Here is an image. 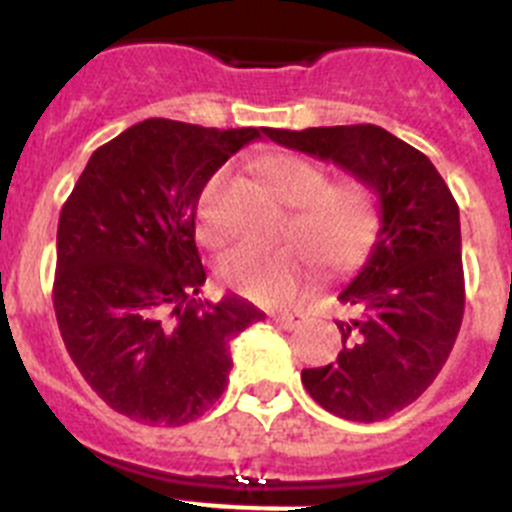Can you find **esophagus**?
<instances>
[{
	"mask_svg": "<svg viewBox=\"0 0 512 512\" xmlns=\"http://www.w3.org/2000/svg\"><path fill=\"white\" fill-rule=\"evenodd\" d=\"M274 323L282 325V328L292 330V328H300L302 323H307V315L305 312H277V315H271Z\"/></svg>",
	"mask_w": 512,
	"mask_h": 512,
	"instance_id": "obj_1",
	"label": "esophagus"
}]
</instances>
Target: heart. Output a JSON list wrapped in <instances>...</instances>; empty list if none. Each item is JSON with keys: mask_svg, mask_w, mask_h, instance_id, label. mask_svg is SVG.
<instances>
[{"mask_svg": "<svg viewBox=\"0 0 512 512\" xmlns=\"http://www.w3.org/2000/svg\"><path fill=\"white\" fill-rule=\"evenodd\" d=\"M261 182L287 207L289 223L284 238L289 246L277 251L241 246L223 256L217 274L230 289L264 305H282L305 292L315 277V264L325 274L341 277L359 269L382 230L377 197L356 176L328 182L320 164L297 153H264L256 161ZM225 174L217 171L197 197V233L207 246L225 241V228L217 220V197Z\"/></svg>", "mask_w": 512, "mask_h": 512, "instance_id": "heart-1", "label": "heart"}]
</instances>
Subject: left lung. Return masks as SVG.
Here are the masks:
<instances>
[{"mask_svg": "<svg viewBox=\"0 0 512 512\" xmlns=\"http://www.w3.org/2000/svg\"><path fill=\"white\" fill-rule=\"evenodd\" d=\"M274 143L323 158L379 197L382 230L338 300L336 364L302 369L320 408L374 423L418 400L449 359L464 318L459 205L431 158L377 125L266 130Z\"/></svg>", "mask_w": 512, "mask_h": 512, "instance_id": "left-lung-1", "label": "left lung"}]
</instances>
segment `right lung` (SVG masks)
Wrapping results in <instances>:
<instances>
[{
  "label": "right lung",
  "instance_id": "1",
  "mask_svg": "<svg viewBox=\"0 0 512 512\" xmlns=\"http://www.w3.org/2000/svg\"><path fill=\"white\" fill-rule=\"evenodd\" d=\"M266 128L143 120L92 153L58 220L53 307L66 351L112 410L146 425L200 418L228 384L230 341L266 315L194 300L205 182Z\"/></svg>",
  "mask_w": 512,
  "mask_h": 512
}]
</instances>
